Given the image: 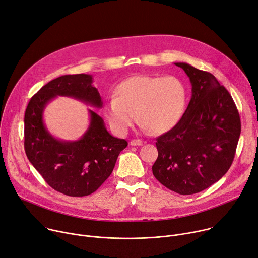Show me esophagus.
<instances>
[{
    "mask_svg": "<svg viewBox=\"0 0 258 258\" xmlns=\"http://www.w3.org/2000/svg\"><path fill=\"white\" fill-rule=\"evenodd\" d=\"M143 141L142 140H139V139H137V140H132L131 141V145L132 146H141V145H143Z\"/></svg>",
    "mask_w": 258,
    "mask_h": 258,
    "instance_id": "obj_1",
    "label": "esophagus"
}]
</instances>
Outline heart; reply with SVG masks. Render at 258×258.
<instances>
[{
    "label": "heart",
    "mask_w": 258,
    "mask_h": 258,
    "mask_svg": "<svg viewBox=\"0 0 258 258\" xmlns=\"http://www.w3.org/2000/svg\"><path fill=\"white\" fill-rule=\"evenodd\" d=\"M186 106L187 87L178 76L137 75L116 85L104 114L111 130L119 136H125L137 119L144 131L162 134L179 123Z\"/></svg>",
    "instance_id": "1"
}]
</instances>
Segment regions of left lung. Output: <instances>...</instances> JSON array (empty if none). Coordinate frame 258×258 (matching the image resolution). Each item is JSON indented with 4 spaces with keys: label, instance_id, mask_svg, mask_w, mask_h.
Returning <instances> with one entry per match:
<instances>
[{
    "label": "left lung",
    "instance_id": "obj_1",
    "mask_svg": "<svg viewBox=\"0 0 258 258\" xmlns=\"http://www.w3.org/2000/svg\"><path fill=\"white\" fill-rule=\"evenodd\" d=\"M191 83V99L179 123L156 139L154 177L179 195H194L230 168L241 134L238 109L214 75L175 62Z\"/></svg>",
    "mask_w": 258,
    "mask_h": 258
}]
</instances>
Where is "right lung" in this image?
Listing matches in <instances>:
<instances>
[{"instance_id": "add662e5", "label": "right lung", "mask_w": 258, "mask_h": 258, "mask_svg": "<svg viewBox=\"0 0 258 258\" xmlns=\"http://www.w3.org/2000/svg\"><path fill=\"white\" fill-rule=\"evenodd\" d=\"M58 96L74 98L96 108L103 106L91 75H64L51 80L27 107L26 154L54 190L69 197H85L95 192L108 179L127 142L113 137L102 117L92 110H88L89 126L77 141L54 138L44 124L43 113L47 104Z\"/></svg>"}]
</instances>
